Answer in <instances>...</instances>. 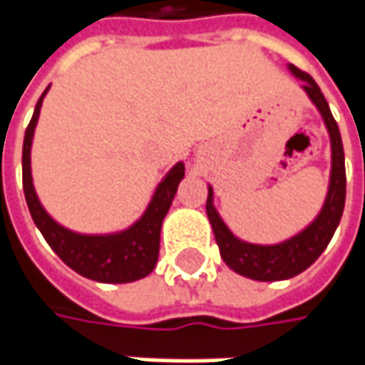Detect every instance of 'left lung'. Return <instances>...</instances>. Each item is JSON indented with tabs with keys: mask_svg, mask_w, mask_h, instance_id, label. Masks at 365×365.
Wrapping results in <instances>:
<instances>
[{
	"mask_svg": "<svg viewBox=\"0 0 365 365\" xmlns=\"http://www.w3.org/2000/svg\"><path fill=\"white\" fill-rule=\"evenodd\" d=\"M288 71L292 77L302 81V91L311 99V103L321 113L323 123L327 128L331 140V173L329 187L321 211L317 217L297 235L288 237L280 244H250L240 240L237 235L225 225L219 211L213 205V189L209 187L207 197V217L211 221V227L215 233V242L219 245V254L223 262L232 268L233 272L242 274L245 278L259 280V282H276L288 280L297 274L304 272L315 262L323 250L329 245L333 233L337 230L345 207V156L341 133L337 128V121L331 115L329 103L325 101L323 93L315 83V78L299 71L297 66L288 64Z\"/></svg>",
	"mask_w": 365,
	"mask_h": 365,
	"instance_id": "8db88e82",
	"label": "left lung"
}]
</instances>
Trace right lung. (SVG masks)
<instances>
[{"label": "right lung", "mask_w": 365, "mask_h": 365, "mask_svg": "<svg viewBox=\"0 0 365 365\" xmlns=\"http://www.w3.org/2000/svg\"><path fill=\"white\" fill-rule=\"evenodd\" d=\"M48 89L50 85L36 103L34 115L26 128L21 148V180L30 215L34 219L36 227L44 235V240L54 250V254L77 274L89 280L109 284L135 282L156 268L160 252L162 221L173 205L180 180L185 178V162H176L166 173L154 190L146 211L130 227L115 233H78L66 230L58 221L50 217L40 203L30 166L36 123Z\"/></svg>", "instance_id": "add662e5"}]
</instances>
